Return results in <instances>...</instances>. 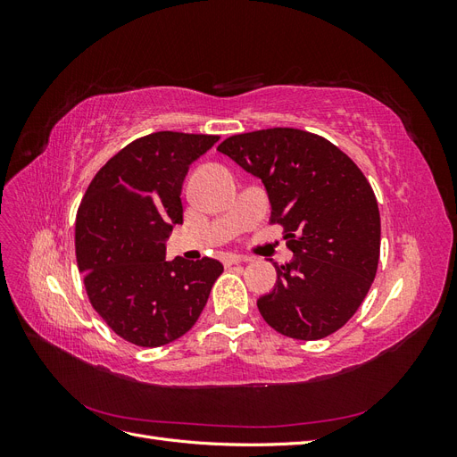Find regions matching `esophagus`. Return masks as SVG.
I'll list each match as a JSON object with an SVG mask.
<instances>
[{
  "instance_id": "34e87169",
  "label": "esophagus",
  "mask_w": 457,
  "mask_h": 457,
  "mask_svg": "<svg viewBox=\"0 0 457 457\" xmlns=\"http://www.w3.org/2000/svg\"><path fill=\"white\" fill-rule=\"evenodd\" d=\"M245 261H250V257L237 255V253L223 255V262H227V265H238V262H245Z\"/></svg>"
}]
</instances>
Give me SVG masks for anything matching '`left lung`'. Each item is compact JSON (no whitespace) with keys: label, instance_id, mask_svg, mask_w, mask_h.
Masks as SVG:
<instances>
[{"label":"left lung","instance_id":"8db88e82","mask_svg":"<svg viewBox=\"0 0 457 457\" xmlns=\"http://www.w3.org/2000/svg\"><path fill=\"white\" fill-rule=\"evenodd\" d=\"M259 177L294 259L276 265V286L257 299L286 337L316 341L347 324L376 278L381 219L358 165L320 135L272 128L232 135L217 146Z\"/></svg>","mask_w":457,"mask_h":457}]
</instances>
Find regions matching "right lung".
Listing matches in <instances>:
<instances>
[{
  "mask_svg": "<svg viewBox=\"0 0 457 457\" xmlns=\"http://www.w3.org/2000/svg\"><path fill=\"white\" fill-rule=\"evenodd\" d=\"M217 135L156 131L123 146L96 171L76 215V259L93 309L137 347H162L196 324L219 261H165V240L183 223L188 165Z\"/></svg>",
  "mask_w": 457,
  "mask_h": 457,
  "instance_id": "right-lung-1",
  "label": "right lung"
}]
</instances>
